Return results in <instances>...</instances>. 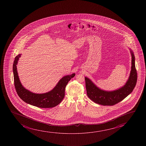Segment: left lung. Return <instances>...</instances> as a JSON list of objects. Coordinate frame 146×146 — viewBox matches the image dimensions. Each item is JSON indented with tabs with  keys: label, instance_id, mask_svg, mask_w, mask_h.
Listing matches in <instances>:
<instances>
[{
	"label": "left lung",
	"instance_id": "1",
	"mask_svg": "<svg viewBox=\"0 0 146 146\" xmlns=\"http://www.w3.org/2000/svg\"><path fill=\"white\" fill-rule=\"evenodd\" d=\"M130 51L132 56L131 70L128 81L121 88L112 91L101 90L89 78L85 77L87 96L95 103L103 106H113L124 100L134 90L137 81V73L135 56L131 50Z\"/></svg>",
	"mask_w": 146,
	"mask_h": 146
}]
</instances>
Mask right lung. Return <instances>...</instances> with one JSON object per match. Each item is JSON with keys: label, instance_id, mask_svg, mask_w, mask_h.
Listing matches in <instances>:
<instances>
[{"label": "right lung", "instance_id": "add662e5", "mask_svg": "<svg viewBox=\"0 0 146 146\" xmlns=\"http://www.w3.org/2000/svg\"><path fill=\"white\" fill-rule=\"evenodd\" d=\"M21 55L19 54L15 57L13 64L14 86L19 97L26 103L39 108H52L60 104L65 96L67 84L71 78L75 76V74L73 73L62 77L56 86L49 92L43 94L32 93L24 88L18 77L16 65Z\"/></svg>", "mask_w": 146, "mask_h": 146}]
</instances>
